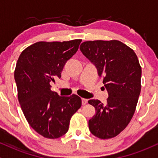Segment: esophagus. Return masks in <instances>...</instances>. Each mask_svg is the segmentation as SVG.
Listing matches in <instances>:
<instances>
[{
  "label": "esophagus",
  "instance_id": "34e87169",
  "mask_svg": "<svg viewBox=\"0 0 158 158\" xmlns=\"http://www.w3.org/2000/svg\"><path fill=\"white\" fill-rule=\"evenodd\" d=\"M87 102H88V99H84V98H82V99H81V103H82V105L87 104Z\"/></svg>",
  "mask_w": 158,
  "mask_h": 158
}]
</instances>
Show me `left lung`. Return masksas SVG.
I'll list each match as a JSON object with an SVG mask.
<instances>
[{
    "label": "left lung",
    "instance_id": "left-lung-1",
    "mask_svg": "<svg viewBox=\"0 0 158 158\" xmlns=\"http://www.w3.org/2000/svg\"><path fill=\"white\" fill-rule=\"evenodd\" d=\"M80 50L103 78L108 94L107 103L90 99L96 109L89 119L92 135L109 139L123 131L135 114L141 90V67L134 50L117 40L85 41Z\"/></svg>",
    "mask_w": 158,
    "mask_h": 158
}]
</instances>
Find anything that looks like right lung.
I'll return each instance as SVG.
<instances>
[{
  "label": "right lung",
  "instance_id": "1",
  "mask_svg": "<svg viewBox=\"0 0 158 158\" xmlns=\"http://www.w3.org/2000/svg\"><path fill=\"white\" fill-rule=\"evenodd\" d=\"M81 41H39L25 49L18 59L14 76L21 109L30 126L46 138L65 135L70 118L81 106L77 95L60 97L50 85L55 78L60 79Z\"/></svg>",
  "mask_w": 158,
  "mask_h": 158
}]
</instances>
